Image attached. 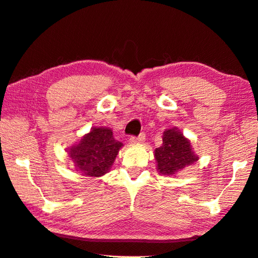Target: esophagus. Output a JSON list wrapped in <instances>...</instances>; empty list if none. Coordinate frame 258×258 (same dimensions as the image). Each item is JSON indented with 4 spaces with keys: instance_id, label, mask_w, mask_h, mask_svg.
Returning <instances> with one entry per match:
<instances>
[{
    "instance_id": "obj_1",
    "label": "esophagus",
    "mask_w": 258,
    "mask_h": 258,
    "mask_svg": "<svg viewBox=\"0 0 258 258\" xmlns=\"http://www.w3.org/2000/svg\"><path fill=\"white\" fill-rule=\"evenodd\" d=\"M144 140H145L144 134H141V135H140V137H138V138H135V137L130 138V143H131V144H141V143L144 142Z\"/></svg>"
}]
</instances>
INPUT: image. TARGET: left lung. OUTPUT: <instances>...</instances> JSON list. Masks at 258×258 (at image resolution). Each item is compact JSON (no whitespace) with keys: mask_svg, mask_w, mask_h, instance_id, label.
<instances>
[{"mask_svg":"<svg viewBox=\"0 0 258 258\" xmlns=\"http://www.w3.org/2000/svg\"><path fill=\"white\" fill-rule=\"evenodd\" d=\"M157 170L163 176H175L178 172L191 166L200 157L194 152L190 141L181 131L172 126L162 134V145L154 150Z\"/></svg>","mask_w":258,"mask_h":258,"instance_id":"left-lung-1","label":"left lung"}]
</instances>
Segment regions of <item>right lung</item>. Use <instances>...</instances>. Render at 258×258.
Returning a JSON list of instances; mask_svg holds the SVG:
<instances>
[{
    "label": "right lung",
    "mask_w": 258,
    "mask_h": 258,
    "mask_svg": "<svg viewBox=\"0 0 258 258\" xmlns=\"http://www.w3.org/2000/svg\"><path fill=\"white\" fill-rule=\"evenodd\" d=\"M123 143L115 140L109 127L97 126L84 134L67 152L73 162L74 170L86 177H101L109 172Z\"/></svg>",
    "instance_id": "right-lung-1"
}]
</instances>
